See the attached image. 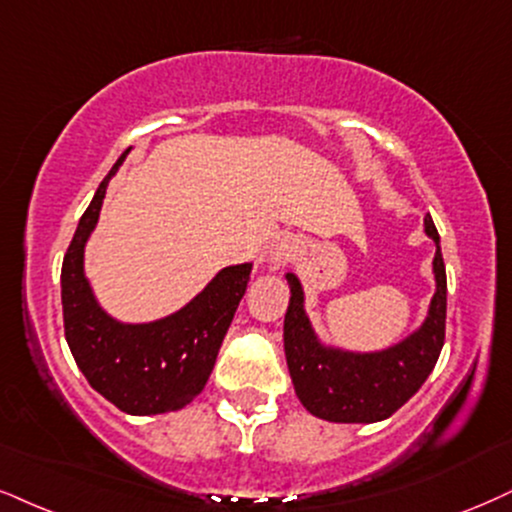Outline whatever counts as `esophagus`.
I'll use <instances>...</instances> for the list:
<instances>
[{
	"label": "esophagus",
	"mask_w": 512,
	"mask_h": 512,
	"mask_svg": "<svg viewBox=\"0 0 512 512\" xmlns=\"http://www.w3.org/2000/svg\"><path fill=\"white\" fill-rule=\"evenodd\" d=\"M299 239L296 237H280L277 239V242L273 244V249H270V263H273L275 268H280V266H287L289 261H292V258L299 254Z\"/></svg>",
	"instance_id": "34e87169"
}]
</instances>
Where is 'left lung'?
Wrapping results in <instances>:
<instances>
[{"mask_svg": "<svg viewBox=\"0 0 512 512\" xmlns=\"http://www.w3.org/2000/svg\"><path fill=\"white\" fill-rule=\"evenodd\" d=\"M425 235L437 246L432 261L434 296L425 320L401 342L377 351H351L325 344L306 313V294L296 273H287L285 356L294 391L308 413L330 422L387 420L425 384L437 365L446 330V268L439 232L430 213Z\"/></svg>", "mask_w": 512, "mask_h": 512, "instance_id": "left-lung-1", "label": "left lung"}]
</instances>
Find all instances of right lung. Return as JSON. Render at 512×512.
Instances as JSON below:
<instances>
[{
  "mask_svg": "<svg viewBox=\"0 0 512 512\" xmlns=\"http://www.w3.org/2000/svg\"><path fill=\"white\" fill-rule=\"evenodd\" d=\"M130 149L97 187L63 256V330L94 391L123 413L159 415L185 408L206 387L254 263L218 270L185 306L149 323H123L106 313L85 275V246L99 223L109 182Z\"/></svg>",
  "mask_w": 512,
  "mask_h": 512,
  "instance_id": "obj_1",
  "label": "right lung"
}]
</instances>
